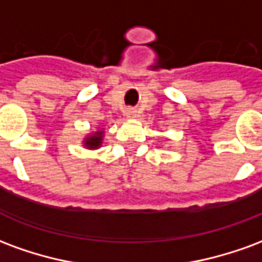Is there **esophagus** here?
<instances>
[{"label":"esophagus","instance_id":"1","mask_svg":"<svg viewBox=\"0 0 262 262\" xmlns=\"http://www.w3.org/2000/svg\"><path fill=\"white\" fill-rule=\"evenodd\" d=\"M135 115H136V111H133V109H127L126 111V116L127 118H135Z\"/></svg>","mask_w":262,"mask_h":262}]
</instances>
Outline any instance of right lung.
<instances>
[{"label":"right lung","instance_id":"add662e5","mask_svg":"<svg viewBox=\"0 0 262 262\" xmlns=\"http://www.w3.org/2000/svg\"><path fill=\"white\" fill-rule=\"evenodd\" d=\"M101 140H102V132H98L94 136L86 137L85 146H88L90 148H98L101 146V143H102Z\"/></svg>","mask_w":262,"mask_h":262}]
</instances>
